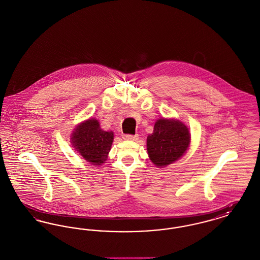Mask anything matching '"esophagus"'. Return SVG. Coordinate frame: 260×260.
<instances>
[{
	"instance_id": "34e87169",
	"label": "esophagus",
	"mask_w": 260,
	"mask_h": 260,
	"mask_svg": "<svg viewBox=\"0 0 260 260\" xmlns=\"http://www.w3.org/2000/svg\"><path fill=\"white\" fill-rule=\"evenodd\" d=\"M123 138L125 140H131V141H136L138 139V136H131V135H124Z\"/></svg>"
}]
</instances>
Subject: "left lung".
<instances>
[{"mask_svg": "<svg viewBox=\"0 0 260 260\" xmlns=\"http://www.w3.org/2000/svg\"><path fill=\"white\" fill-rule=\"evenodd\" d=\"M191 135L184 123L176 119L160 118L147 136L149 159L158 168L178 161L190 147Z\"/></svg>", "mask_w": 260, "mask_h": 260, "instance_id": "8db88e82", "label": "left lung"}]
</instances>
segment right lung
Listing matches in <instances>:
<instances>
[{
	"mask_svg": "<svg viewBox=\"0 0 260 260\" xmlns=\"http://www.w3.org/2000/svg\"><path fill=\"white\" fill-rule=\"evenodd\" d=\"M75 151L93 166L106 162L114 140V133L100 127L99 120L91 118L80 123L71 134Z\"/></svg>",
	"mask_w": 260,
	"mask_h": 260,
	"instance_id": "1",
	"label": "right lung"
}]
</instances>
